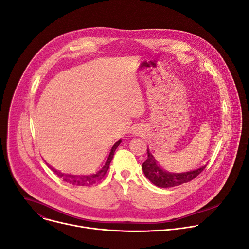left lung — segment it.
Instances as JSON below:
<instances>
[{
  "mask_svg": "<svg viewBox=\"0 0 249 249\" xmlns=\"http://www.w3.org/2000/svg\"><path fill=\"white\" fill-rule=\"evenodd\" d=\"M205 167L206 165H203L197 169L187 171V173H182V174L168 173V171L162 169L158 164V161L156 160L154 156L150 154L148 147H147V159L142 163V170L145 177L155 185L162 188L178 186L182 183H186L190 180H193Z\"/></svg>",
  "mask_w": 249,
  "mask_h": 249,
  "instance_id": "obj_1",
  "label": "left lung"
}]
</instances>
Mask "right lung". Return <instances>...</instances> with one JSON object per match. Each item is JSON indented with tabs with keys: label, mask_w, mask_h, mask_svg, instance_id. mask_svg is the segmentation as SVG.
<instances>
[{
	"label": "right lung",
	"mask_w": 249,
	"mask_h": 249,
	"mask_svg": "<svg viewBox=\"0 0 249 249\" xmlns=\"http://www.w3.org/2000/svg\"><path fill=\"white\" fill-rule=\"evenodd\" d=\"M121 140L118 141L116 143L113 144V146L111 147L110 149V152H109V156L105 163V165L102 167V169L100 171H98L97 174L94 175H91V176H72V175H64V174H61L60 171H56L54 170L56 175H58L59 177L63 178V179L65 181H67L68 183H71L72 185H78V186H89L95 182L100 181L107 174V171L109 167V163L113 158V155H114V151H116L117 147L119 146V144L121 143Z\"/></svg>",
	"instance_id": "add662e5"
}]
</instances>
